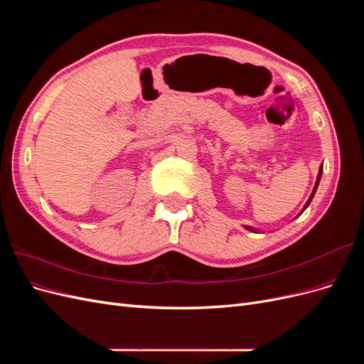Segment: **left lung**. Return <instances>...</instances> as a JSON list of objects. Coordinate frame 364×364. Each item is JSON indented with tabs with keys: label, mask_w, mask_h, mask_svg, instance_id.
Listing matches in <instances>:
<instances>
[{
	"label": "left lung",
	"mask_w": 364,
	"mask_h": 364,
	"mask_svg": "<svg viewBox=\"0 0 364 364\" xmlns=\"http://www.w3.org/2000/svg\"><path fill=\"white\" fill-rule=\"evenodd\" d=\"M321 176H322V168H321V171H318V176H317V181H316V185H314V190H313V193H311V196H310V199H308V202H306V205H305V208L310 205V202H311V199H313V196H314V193H316V190H317V185H318V181H321ZM304 208V209H305ZM250 230H253L252 228H249Z\"/></svg>",
	"instance_id": "left-lung-1"
}]
</instances>
